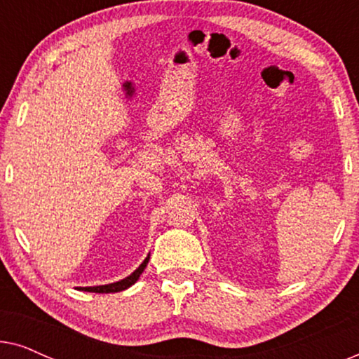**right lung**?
<instances>
[{
    "label": "right lung",
    "instance_id": "add662e5",
    "mask_svg": "<svg viewBox=\"0 0 359 359\" xmlns=\"http://www.w3.org/2000/svg\"><path fill=\"white\" fill-rule=\"evenodd\" d=\"M149 259H150V255L149 257H147L145 259H144V263L140 264L139 268L135 269L134 273L130 274V276H127L126 279H121V281H117V283H111V284H104V286H91V287H76V289H80V291H86V292H121V291H124V289H127V287H130L132 284L134 283H137V279L140 278V274L144 273V269H145V266H147V263H149Z\"/></svg>",
    "mask_w": 359,
    "mask_h": 359
}]
</instances>
